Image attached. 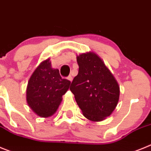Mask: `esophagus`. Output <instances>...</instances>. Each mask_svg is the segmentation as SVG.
I'll use <instances>...</instances> for the list:
<instances>
[{"label": "esophagus", "mask_w": 151, "mask_h": 151, "mask_svg": "<svg viewBox=\"0 0 151 151\" xmlns=\"http://www.w3.org/2000/svg\"><path fill=\"white\" fill-rule=\"evenodd\" d=\"M68 81H70V82H71V81H72V80H73L72 76H71V75H69L68 77Z\"/></svg>", "instance_id": "esophagus-1"}]
</instances>
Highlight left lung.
I'll list each match as a JSON object with an SVG mask.
<instances>
[{
  "label": "left lung",
  "instance_id": "obj_1",
  "mask_svg": "<svg viewBox=\"0 0 151 151\" xmlns=\"http://www.w3.org/2000/svg\"><path fill=\"white\" fill-rule=\"evenodd\" d=\"M78 74L70 90L86 118L101 121L110 116L119 101V86L100 57L92 52L77 55Z\"/></svg>",
  "mask_w": 151,
  "mask_h": 151
}]
</instances>
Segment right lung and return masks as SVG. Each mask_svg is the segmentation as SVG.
<instances>
[{
    "label": "right lung",
    "mask_w": 151,
    "mask_h": 151,
    "mask_svg": "<svg viewBox=\"0 0 151 151\" xmlns=\"http://www.w3.org/2000/svg\"><path fill=\"white\" fill-rule=\"evenodd\" d=\"M70 81L62 79L58 69L51 67L50 59L35 69L28 83L27 103L37 115L49 117L57 111Z\"/></svg>",
    "instance_id": "add662e5"
}]
</instances>
